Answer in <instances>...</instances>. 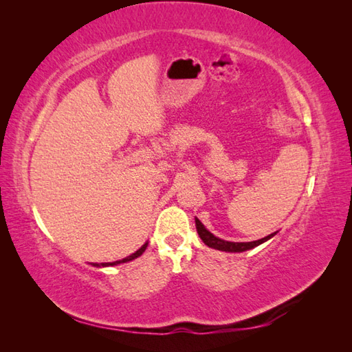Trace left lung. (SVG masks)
<instances>
[{
  "instance_id": "1",
  "label": "left lung",
  "mask_w": 352,
  "mask_h": 352,
  "mask_svg": "<svg viewBox=\"0 0 352 352\" xmlns=\"http://www.w3.org/2000/svg\"><path fill=\"white\" fill-rule=\"evenodd\" d=\"M195 226H197V231L201 237V241H203L207 246H210V248L214 250H219V251H226V252H243V251H248L256 248V246L261 245L263 242L269 241V239L274 237L275 233L269 234L263 239H258V241H252V242H228V241H222V239L216 237L214 234H212L210 231H208L201 221L198 218H195Z\"/></svg>"
}]
</instances>
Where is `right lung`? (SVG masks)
I'll use <instances>...</instances> for the list:
<instances>
[{"mask_svg":"<svg viewBox=\"0 0 352 352\" xmlns=\"http://www.w3.org/2000/svg\"><path fill=\"white\" fill-rule=\"evenodd\" d=\"M146 246H148V242L146 243H144L140 246V248L136 251V252H133L131 256H129V257H125V258H122V260H116V261H111V263H94V266H98V267H104V266H115V265H121V263H126V261H131V260H134V258H138V257H140L142 254H144V251L146 250Z\"/></svg>","mask_w":352,"mask_h":352,"instance_id":"right-lung-1","label":"right lung"}]
</instances>
